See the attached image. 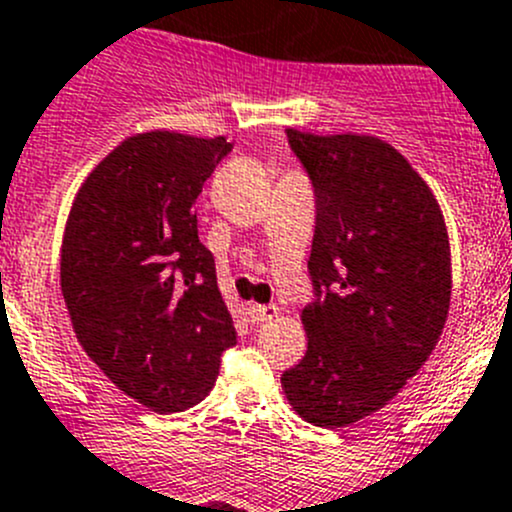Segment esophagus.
I'll use <instances>...</instances> for the list:
<instances>
[{
  "label": "esophagus",
  "instance_id": "obj_1",
  "mask_svg": "<svg viewBox=\"0 0 512 512\" xmlns=\"http://www.w3.org/2000/svg\"><path fill=\"white\" fill-rule=\"evenodd\" d=\"M280 315V310H277L275 305H252L250 307V317L252 322H265V320H272V317Z\"/></svg>",
  "mask_w": 512,
  "mask_h": 512
}]
</instances>
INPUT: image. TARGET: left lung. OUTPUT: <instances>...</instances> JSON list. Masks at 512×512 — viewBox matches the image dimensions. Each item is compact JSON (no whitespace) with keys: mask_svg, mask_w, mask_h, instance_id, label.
Returning a JSON list of instances; mask_svg holds the SVG:
<instances>
[{"mask_svg":"<svg viewBox=\"0 0 512 512\" xmlns=\"http://www.w3.org/2000/svg\"><path fill=\"white\" fill-rule=\"evenodd\" d=\"M285 135L315 195V300L302 310L307 352L282 388L307 423L335 430L385 408L435 350L450 240L430 187L388 142Z\"/></svg>","mask_w":512,"mask_h":512,"instance_id":"8db88e82","label":"left lung"}]
</instances>
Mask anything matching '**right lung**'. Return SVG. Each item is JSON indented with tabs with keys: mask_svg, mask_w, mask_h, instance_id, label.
I'll list each match as a JSON object with an SVG mask.
<instances>
[{
	"mask_svg": "<svg viewBox=\"0 0 512 512\" xmlns=\"http://www.w3.org/2000/svg\"><path fill=\"white\" fill-rule=\"evenodd\" d=\"M230 150L225 137H130L84 180L64 227L62 295L77 340L157 413L205 400L237 342L197 237V197Z\"/></svg>",
	"mask_w": 512,
	"mask_h": 512,
	"instance_id": "obj_1",
	"label": "right lung"
}]
</instances>
